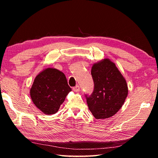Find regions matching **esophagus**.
I'll return each instance as SVG.
<instances>
[{
    "instance_id": "esophagus-1",
    "label": "esophagus",
    "mask_w": 158,
    "mask_h": 158,
    "mask_svg": "<svg viewBox=\"0 0 158 158\" xmlns=\"http://www.w3.org/2000/svg\"><path fill=\"white\" fill-rule=\"evenodd\" d=\"M73 90H74V92H79V90H80V88H79V85H76L75 87H73Z\"/></svg>"
}]
</instances>
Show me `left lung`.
<instances>
[{
    "label": "left lung",
    "mask_w": 158,
    "mask_h": 158,
    "mask_svg": "<svg viewBox=\"0 0 158 158\" xmlns=\"http://www.w3.org/2000/svg\"><path fill=\"white\" fill-rule=\"evenodd\" d=\"M91 75L94 90L89 97L85 95L88 106L95 118H108L123 105L128 93L127 82L109 58L93 64Z\"/></svg>",
    "instance_id": "obj_1"
}]
</instances>
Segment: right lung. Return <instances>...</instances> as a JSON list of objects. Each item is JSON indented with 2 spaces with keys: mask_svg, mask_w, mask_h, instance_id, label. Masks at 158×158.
I'll list each match as a JSON object with an SVG mask.
<instances>
[{
  "mask_svg": "<svg viewBox=\"0 0 158 158\" xmlns=\"http://www.w3.org/2000/svg\"><path fill=\"white\" fill-rule=\"evenodd\" d=\"M71 90L63 73L56 68H48L35 78L30 95L40 111L46 115H52L58 111Z\"/></svg>",
  "mask_w": 158,
  "mask_h": 158,
  "instance_id": "obj_1",
  "label": "right lung"
}]
</instances>
